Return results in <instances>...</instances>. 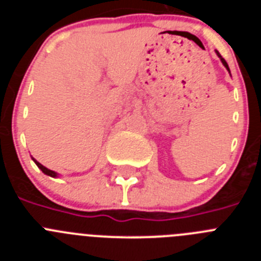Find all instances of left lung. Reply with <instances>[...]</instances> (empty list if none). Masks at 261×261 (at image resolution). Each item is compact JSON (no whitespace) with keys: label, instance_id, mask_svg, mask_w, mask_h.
<instances>
[{"label":"left lung","instance_id":"obj_1","mask_svg":"<svg viewBox=\"0 0 261 261\" xmlns=\"http://www.w3.org/2000/svg\"><path fill=\"white\" fill-rule=\"evenodd\" d=\"M216 52H217V56L220 57V59H221V61H222V64H223V65H225V68L227 69V70L230 71V69H229V65H227V62L225 61V59H222V56H221V55H220V52H218V50H216Z\"/></svg>","mask_w":261,"mask_h":261}]
</instances>
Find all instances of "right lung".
<instances>
[{"instance_id": "add662e5", "label": "right lung", "mask_w": 261, "mask_h": 261, "mask_svg": "<svg viewBox=\"0 0 261 261\" xmlns=\"http://www.w3.org/2000/svg\"><path fill=\"white\" fill-rule=\"evenodd\" d=\"M32 159H34V158H32ZM34 162L36 163V166H38V167L40 168L41 171L44 172L45 175H49V176H52V177H56V176H57V172L52 171V170H48V168H47V167H44V166L41 165V163H39L38 161H36V159H34Z\"/></svg>"}]
</instances>
